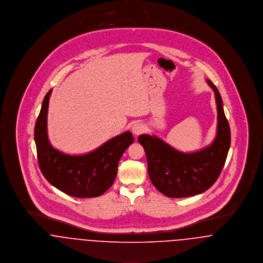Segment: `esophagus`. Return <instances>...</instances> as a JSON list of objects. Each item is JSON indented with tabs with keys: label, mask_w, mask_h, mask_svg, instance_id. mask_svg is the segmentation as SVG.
Returning <instances> with one entry per match:
<instances>
[{
	"label": "esophagus",
	"mask_w": 263,
	"mask_h": 263,
	"mask_svg": "<svg viewBox=\"0 0 263 263\" xmlns=\"http://www.w3.org/2000/svg\"><path fill=\"white\" fill-rule=\"evenodd\" d=\"M145 131V126L142 124V123H135L133 126H132V132L134 135H140L142 134L143 132Z\"/></svg>",
	"instance_id": "esophagus-1"
}]
</instances>
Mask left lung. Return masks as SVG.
I'll return each instance as SVG.
<instances>
[{"mask_svg":"<svg viewBox=\"0 0 263 263\" xmlns=\"http://www.w3.org/2000/svg\"><path fill=\"white\" fill-rule=\"evenodd\" d=\"M206 83L215 92L218 111L217 135L211 145L183 153L155 135L138 137L145 150L150 180L168 198H186L205 192L218 179L228 155L231 134L223 101L216 86L210 80Z\"/></svg>","mask_w":263,"mask_h":263,"instance_id":"obj_1","label":"left lung"}]
</instances>
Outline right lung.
<instances>
[{
	"mask_svg": "<svg viewBox=\"0 0 263 263\" xmlns=\"http://www.w3.org/2000/svg\"><path fill=\"white\" fill-rule=\"evenodd\" d=\"M50 89L42 103L34 130L37 158L44 177L62 193L76 198H95L114 183L118 162L134 137L126 131L83 155H69L53 148L47 136Z\"/></svg>",
	"mask_w": 263,
	"mask_h": 263,
	"instance_id": "obj_1",
	"label": "right lung"
}]
</instances>
